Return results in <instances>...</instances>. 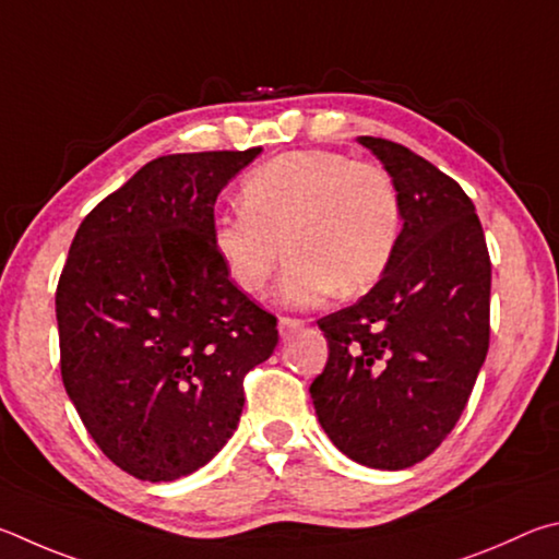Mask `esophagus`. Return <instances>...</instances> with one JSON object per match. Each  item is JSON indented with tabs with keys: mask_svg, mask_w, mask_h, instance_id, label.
I'll use <instances>...</instances> for the list:
<instances>
[{
	"mask_svg": "<svg viewBox=\"0 0 559 559\" xmlns=\"http://www.w3.org/2000/svg\"><path fill=\"white\" fill-rule=\"evenodd\" d=\"M301 329H305V321H301V319H292V317H282L280 319V334H282V338L295 336L297 331H301Z\"/></svg>",
	"mask_w": 559,
	"mask_h": 559,
	"instance_id": "1",
	"label": "esophagus"
}]
</instances>
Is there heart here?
Wrapping results in <instances>:
<instances>
[{
    "instance_id": "b5f03b06",
    "label": "heart",
    "mask_w": 559,
    "mask_h": 559,
    "mask_svg": "<svg viewBox=\"0 0 559 559\" xmlns=\"http://www.w3.org/2000/svg\"><path fill=\"white\" fill-rule=\"evenodd\" d=\"M242 209L215 215L211 242L225 274L260 295L289 254L280 297L314 307L331 292L358 295L383 277L403 235V201L383 166L329 150L289 152L240 183Z\"/></svg>"
}]
</instances>
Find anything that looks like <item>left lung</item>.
Here are the masks:
<instances>
[{
    "label": "left lung",
    "mask_w": 559,
    "mask_h": 559,
    "mask_svg": "<svg viewBox=\"0 0 559 559\" xmlns=\"http://www.w3.org/2000/svg\"><path fill=\"white\" fill-rule=\"evenodd\" d=\"M397 186L403 235L378 285L317 324L329 341L309 393L341 452L415 466L462 417L488 350L491 258L474 203L407 146L360 136Z\"/></svg>",
    "instance_id": "left-lung-1"
}]
</instances>
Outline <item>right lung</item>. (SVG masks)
I'll return each instance as SVG.
<instances>
[{"mask_svg":"<svg viewBox=\"0 0 559 559\" xmlns=\"http://www.w3.org/2000/svg\"><path fill=\"white\" fill-rule=\"evenodd\" d=\"M262 150L166 154L85 215L56 289L61 378L95 444L142 481L209 464L240 423L242 380L277 317L211 242L225 183Z\"/></svg>","mask_w":559,"mask_h":559,"instance_id":"add662e5","label":"right lung"}]
</instances>
